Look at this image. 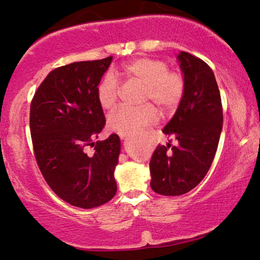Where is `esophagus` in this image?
<instances>
[{
	"label": "esophagus",
	"mask_w": 260,
	"mask_h": 260,
	"mask_svg": "<svg viewBox=\"0 0 260 260\" xmlns=\"http://www.w3.org/2000/svg\"><path fill=\"white\" fill-rule=\"evenodd\" d=\"M118 135H119L120 139H125V136H126V134H122V133H119Z\"/></svg>",
	"instance_id": "esophagus-1"
}]
</instances>
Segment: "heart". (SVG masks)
Instances as JSON below:
<instances>
[{"label": "heart", "mask_w": 260, "mask_h": 260, "mask_svg": "<svg viewBox=\"0 0 260 260\" xmlns=\"http://www.w3.org/2000/svg\"><path fill=\"white\" fill-rule=\"evenodd\" d=\"M115 78L144 86L142 103L139 109L119 108L108 118V127L122 134H134L147 128L158 119L155 103L162 113H170L178 107L184 91V79L179 71L169 70L165 60L152 57L139 58L122 64L107 76L98 87V101L104 110H112L118 102L119 85Z\"/></svg>", "instance_id": "obj_1"}]
</instances>
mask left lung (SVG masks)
<instances>
[{"mask_svg": "<svg viewBox=\"0 0 260 260\" xmlns=\"http://www.w3.org/2000/svg\"><path fill=\"white\" fill-rule=\"evenodd\" d=\"M184 91L177 112L164 133L178 147L158 146L150 159L152 190L164 196L183 195L208 173L222 129V105L214 74L204 60L186 51L178 55Z\"/></svg>", "mask_w": 260, "mask_h": 260, "instance_id": "1", "label": "left lung"}]
</instances>
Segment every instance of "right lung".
Masks as SVG:
<instances>
[{
  "label": "right lung",
  "mask_w": 260,
  "mask_h": 260,
  "mask_svg": "<svg viewBox=\"0 0 260 260\" xmlns=\"http://www.w3.org/2000/svg\"><path fill=\"white\" fill-rule=\"evenodd\" d=\"M112 56L76 61L48 74L30 102L29 129L34 157L48 186L67 203L93 209L117 192L113 177L120 140L96 141L105 117L98 86ZM88 146L94 148L88 155Z\"/></svg>",
  "instance_id": "1"
}]
</instances>
